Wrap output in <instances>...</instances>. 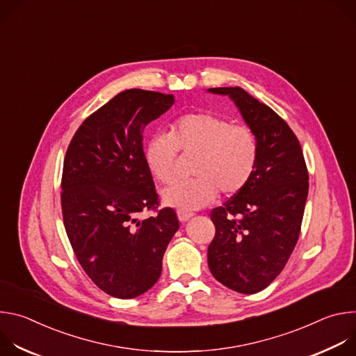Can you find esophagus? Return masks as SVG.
Returning <instances> with one entry per match:
<instances>
[{"label":"esophagus","instance_id":"esophagus-1","mask_svg":"<svg viewBox=\"0 0 356 356\" xmlns=\"http://www.w3.org/2000/svg\"><path fill=\"white\" fill-rule=\"evenodd\" d=\"M177 217L181 222H186L188 221L191 217H193V213H187V211H181V210H177Z\"/></svg>","mask_w":356,"mask_h":356}]
</instances>
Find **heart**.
Listing matches in <instances>:
<instances>
[{
	"label": "heart",
	"mask_w": 356,
	"mask_h": 356,
	"mask_svg": "<svg viewBox=\"0 0 356 356\" xmlns=\"http://www.w3.org/2000/svg\"><path fill=\"white\" fill-rule=\"evenodd\" d=\"M179 150L195 155L191 169L195 177L169 187L163 201L187 213L211 204L220 191L224 195L242 191L258 162L255 132L213 113L183 114L169 125L168 135L158 134L147 140L143 158L156 181H175Z\"/></svg>",
	"instance_id": "heart-1"
}]
</instances>
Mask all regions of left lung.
Wrapping results in <instances>:
<instances>
[{
    "instance_id": "8db88e82",
    "label": "left lung",
    "mask_w": 356,
    "mask_h": 356,
    "mask_svg": "<svg viewBox=\"0 0 356 356\" xmlns=\"http://www.w3.org/2000/svg\"><path fill=\"white\" fill-rule=\"evenodd\" d=\"M228 95L258 139V162L249 183L210 218L213 276L231 290L253 294L286 266L297 243L309 194V170L300 142L286 121L241 87L209 88Z\"/></svg>"
}]
</instances>
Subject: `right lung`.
Listing matches in <instances>:
<instances>
[{"mask_svg":"<svg viewBox=\"0 0 356 356\" xmlns=\"http://www.w3.org/2000/svg\"><path fill=\"white\" fill-rule=\"evenodd\" d=\"M173 103L172 94L125 90L83 121L66 152L60 194L66 234L87 276L113 297H138L158 282L179 229L173 209L158 210L142 142L145 127ZM150 209L157 216L137 218Z\"/></svg>","mask_w":356,"mask_h":356,"instance_id":"add662e5","label":"right lung"}]
</instances>
